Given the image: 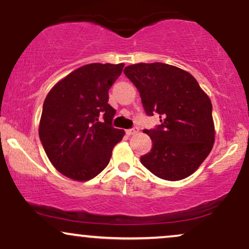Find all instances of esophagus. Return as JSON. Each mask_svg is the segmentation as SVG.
I'll return each instance as SVG.
<instances>
[{
	"label": "esophagus",
	"instance_id": "esophagus-1",
	"mask_svg": "<svg viewBox=\"0 0 249 249\" xmlns=\"http://www.w3.org/2000/svg\"><path fill=\"white\" fill-rule=\"evenodd\" d=\"M137 132H138V127H132V128H128V130H126L127 136H131V134H134Z\"/></svg>",
	"mask_w": 249,
	"mask_h": 249
}]
</instances>
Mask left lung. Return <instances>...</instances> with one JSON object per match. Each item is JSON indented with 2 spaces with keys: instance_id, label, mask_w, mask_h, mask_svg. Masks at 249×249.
<instances>
[{
  "instance_id": "1",
  "label": "left lung",
  "mask_w": 249,
  "mask_h": 249,
  "mask_svg": "<svg viewBox=\"0 0 249 249\" xmlns=\"http://www.w3.org/2000/svg\"><path fill=\"white\" fill-rule=\"evenodd\" d=\"M141 95L147 116L158 113L160 125L144 132L152 148L141 162L158 178H187L213 147L212 103L194 77L164 63H139L124 69Z\"/></svg>"
}]
</instances>
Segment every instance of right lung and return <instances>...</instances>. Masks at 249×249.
I'll list each match as a JSON object with an SVG mask.
<instances>
[{
  "label": "right lung",
  "mask_w": 249,
  "mask_h": 249,
  "mask_svg": "<svg viewBox=\"0 0 249 249\" xmlns=\"http://www.w3.org/2000/svg\"><path fill=\"white\" fill-rule=\"evenodd\" d=\"M123 68V63L87 64L57 83L45 98L39 139L51 164L68 178H95L124 136L112 126L116 110L107 103Z\"/></svg>",
  "instance_id": "1"
}]
</instances>
